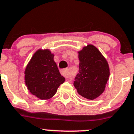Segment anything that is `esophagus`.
<instances>
[{
  "label": "esophagus",
  "instance_id": "esophagus-1",
  "mask_svg": "<svg viewBox=\"0 0 134 134\" xmlns=\"http://www.w3.org/2000/svg\"><path fill=\"white\" fill-rule=\"evenodd\" d=\"M60 73L64 77H65L66 78H69V77H71V74L69 73V69H62L60 71Z\"/></svg>",
  "mask_w": 134,
  "mask_h": 134
}]
</instances>
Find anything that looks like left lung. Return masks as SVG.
Masks as SVG:
<instances>
[{
  "instance_id": "8db88e82",
  "label": "left lung",
  "mask_w": 134,
  "mask_h": 134,
  "mask_svg": "<svg viewBox=\"0 0 134 134\" xmlns=\"http://www.w3.org/2000/svg\"><path fill=\"white\" fill-rule=\"evenodd\" d=\"M79 73L74 85L81 96L95 99L103 93L110 76L107 60L93 45L84 46L78 51Z\"/></svg>"
}]
</instances>
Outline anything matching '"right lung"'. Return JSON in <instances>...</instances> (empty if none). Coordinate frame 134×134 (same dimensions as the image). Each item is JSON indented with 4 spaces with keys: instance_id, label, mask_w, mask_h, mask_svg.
I'll return each instance as SVG.
<instances>
[{
    "instance_id": "right-lung-1",
    "label": "right lung",
    "mask_w": 134,
    "mask_h": 134,
    "mask_svg": "<svg viewBox=\"0 0 134 134\" xmlns=\"http://www.w3.org/2000/svg\"><path fill=\"white\" fill-rule=\"evenodd\" d=\"M54 57L49 49H39L35 52L24 71L27 88L40 99L52 98L65 80L58 71Z\"/></svg>"
}]
</instances>
